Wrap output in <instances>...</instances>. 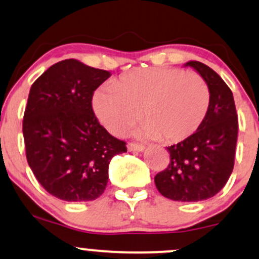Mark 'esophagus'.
I'll use <instances>...</instances> for the list:
<instances>
[{
  "instance_id": "esophagus-1",
  "label": "esophagus",
  "mask_w": 259,
  "mask_h": 259,
  "mask_svg": "<svg viewBox=\"0 0 259 259\" xmlns=\"http://www.w3.org/2000/svg\"><path fill=\"white\" fill-rule=\"evenodd\" d=\"M126 147L127 151H130V152H141V151L145 150L144 145L135 144V142H127Z\"/></svg>"
}]
</instances>
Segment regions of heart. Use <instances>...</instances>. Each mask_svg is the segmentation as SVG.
Wrapping results in <instances>:
<instances>
[{
	"label": "heart",
	"mask_w": 259,
	"mask_h": 259,
	"mask_svg": "<svg viewBox=\"0 0 259 259\" xmlns=\"http://www.w3.org/2000/svg\"><path fill=\"white\" fill-rule=\"evenodd\" d=\"M209 89L198 74L178 68L134 69L95 92L92 107L103 126L123 134L140 117L138 134L180 142L195 134L209 108Z\"/></svg>",
	"instance_id": "b5f03b06"
}]
</instances>
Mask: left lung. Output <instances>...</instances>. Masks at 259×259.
<instances>
[{
  "label": "left lung",
  "mask_w": 259,
  "mask_h": 259,
  "mask_svg": "<svg viewBox=\"0 0 259 259\" xmlns=\"http://www.w3.org/2000/svg\"><path fill=\"white\" fill-rule=\"evenodd\" d=\"M185 67L194 68L206 81L209 108L197 132L167 147L170 162L154 177V184L169 200L197 202L218 194L230 178L239 123L233 92L224 80L201 62L190 61Z\"/></svg>",
  "instance_id": "obj_1"
}]
</instances>
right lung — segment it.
I'll return each mask as SVG.
<instances>
[{"mask_svg": "<svg viewBox=\"0 0 259 259\" xmlns=\"http://www.w3.org/2000/svg\"><path fill=\"white\" fill-rule=\"evenodd\" d=\"M111 76L76 59L51 65L31 85L23 120L26 159L41 186L59 200L94 201L105 191L108 165L126 152L97 120L94 91Z\"/></svg>", "mask_w": 259, "mask_h": 259, "instance_id": "obj_1", "label": "right lung"}]
</instances>
